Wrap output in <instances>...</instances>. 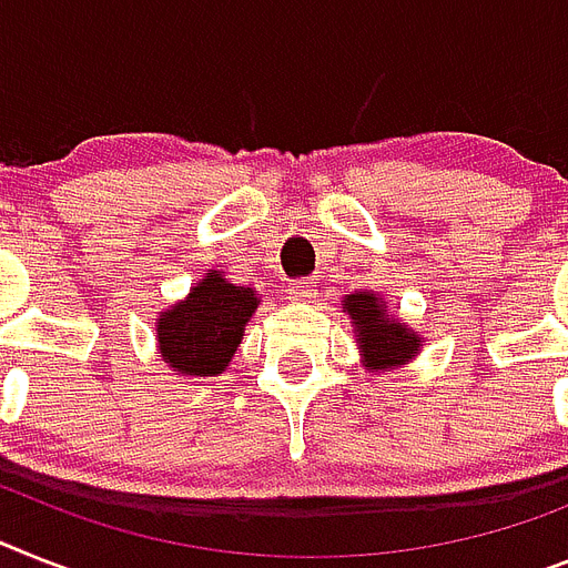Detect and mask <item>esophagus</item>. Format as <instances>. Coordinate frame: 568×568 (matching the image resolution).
<instances>
[{
  "mask_svg": "<svg viewBox=\"0 0 568 568\" xmlns=\"http://www.w3.org/2000/svg\"><path fill=\"white\" fill-rule=\"evenodd\" d=\"M317 294V285L312 280H294L288 283V297L292 300H312Z\"/></svg>",
  "mask_w": 568,
  "mask_h": 568,
  "instance_id": "obj_1",
  "label": "esophagus"
}]
</instances>
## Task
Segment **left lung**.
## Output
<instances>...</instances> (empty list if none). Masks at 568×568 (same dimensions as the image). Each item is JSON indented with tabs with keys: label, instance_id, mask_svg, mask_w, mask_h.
<instances>
[{
	"label": "left lung",
	"instance_id": "8db88e82",
	"mask_svg": "<svg viewBox=\"0 0 568 568\" xmlns=\"http://www.w3.org/2000/svg\"><path fill=\"white\" fill-rule=\"evenodd\" d=\"M343 306L355 321L357 341L364 346L366 361L373 369H384V366L402 364L404 357L416 355L418 341L409 328H402L393 321L384 308V300L375 294L361 292L343 297Z\"/></svg>",
	"mask_w": 568,
	"mask_h": 568
}]
</instances>
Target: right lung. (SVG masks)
I'll return each instance as SVG.
<instances>
[{
  "mask_svg": "<svg viewBox=\"0 0 568 568\" xmlns=\"http://www.w3.org/2000/svg\"><path fill=\"white\" fill-rule=\"evenodd\" d=\"M256 303L251 288L227 283L213 271L184 303L161 314V355L175 373L219 375L240 346Z\"/></svg>",
  "mask_w": 568,
  "mask_h": 568,
  "instance_id": "1",
  "label": "right lung"
}]
</instances>
